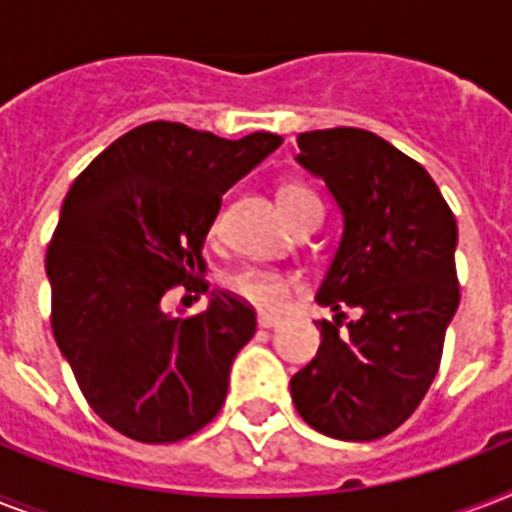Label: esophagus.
<instances>
[{
  "label": "esophagus",
  "mask_w": 512,
  "mask_h": 512,
  "mask_svg": "<svg viewBox=\"0 0 512 512\" xmlns=\"http://www.w3.org/2000/svg\"><path fill=\"white\" fill-rule=\"evenodd\" d=\"M257 324H260L263 329H271V327H279L281 319L279 316H265V313H260V316H257Z\"/></svg>",
  "instance_id": "1"
}]
</instances>
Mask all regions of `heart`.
Listing matches in <instances>:
<instances>
[{
    "label": "heart",
    "mask_w": 512,
    "mask_h": 512,
    "mask_svg": "<svg viewBox=\"0 0 512 512\" xmlns=\"http://www.w3.org/2000/svg\"><path fill=\"white\" fill-rule=\"evenodd\" d=\"M279 204L284 217L292 223L300 209L319 204V199L308 188H303V185L289 183L279 191ZM228 289L236 297H241L244 303L255 305L257 311L279 313L289 303L292 292L297 289V279L292 273L276 271V268L249 265V268H241V271L228 276Z\"/></svg>",
    "instance_id": "obj_1"
}]
</instances>
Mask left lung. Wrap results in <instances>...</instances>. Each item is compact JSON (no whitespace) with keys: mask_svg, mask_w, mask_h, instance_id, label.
<instances>
[{"mask_svg":"<svg viewBox=\"0 0 512 512\" xmlns=\"http://www.w3.org/2000/svg\"><path fill=\"white\" fill-rule=\"evenodd\" d=\"M297 148L345 233L316 295L335 321H316L319 353L289 382L292 401L324 436L374 441L412 417L441 366L460 305L457 220L428 170L374 132H303Z\"/></svg>","mask_w":512,"mask_h":512,"instance_id":"8db88e82","label":"left lung"}]
</instances>
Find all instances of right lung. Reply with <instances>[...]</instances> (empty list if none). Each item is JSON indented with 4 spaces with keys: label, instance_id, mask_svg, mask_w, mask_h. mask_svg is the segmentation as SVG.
<instances>
[{
    "label": "right lung",
    "instance_id": "right-lung-1",
    "mask_svg": "<svg viewBox=\"0 0 512 512\" xmlns=\"http://www.w3.org/2000/svg\"><path fill=\"white\" fill-rule=\"evenodd\" d=\"M284 138H217L177 122L140 124L68 188L44 268L50 327L100 420L140 444H175L215 420L255 308L215 292L207 311H162L175 287L207 292L204 239L223 193Z\"/></svg>",
    "mask_w": 512,
    "mask_h": 512
}]
</instances>
